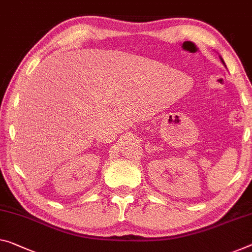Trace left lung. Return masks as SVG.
Here are the masks:
<instances>
[{
	"label": "left lung",
	"instance_id": "8db88e82",
	"mask_svg": "<svg viewBox=\"0 0 252 252\" xmlns=\"http://www.w3.org/2000/svg\"><path fill=\"white\" fill-rule=\"evenodd\" d=\"M220 61H222V63H223V64H224V61H223V60H222V57H220Z\"/></svg>",
	"mask_w": 252,
	"mask_h": 252
}]
</instances>
